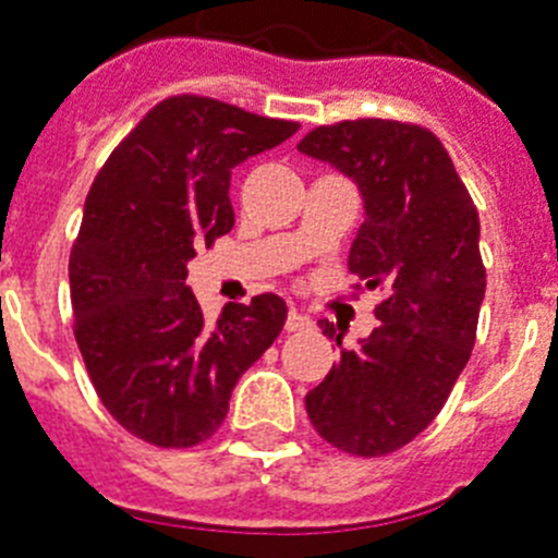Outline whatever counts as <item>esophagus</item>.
Returning <instances> with one entry per match:
<instances>
[{
	"label": "esophagus",
	"instance_id": "obj_1",
	"mask_svg": "<svg viewBox=\"0 0 558 558\" xmlns=\"http://www.w3.org/2000/svg\"><path fill=\"white\" fill-rule=\"evenodd\" d=\"M284 328H288V330H311L313 319H311V316H305V313L290 311L288 313V325H284Z\"/></svg>",
	"mask_w": 558,
	"mask_h": 558
}]
</instances>
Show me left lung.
<instances>
[{
    "label": "left lung",
    "mask_w": 558,
    "mask_h": 558,
    "mask_svg": "<svg viewBox=\"0 0 558 558\" xmlns=\"http://www.w3.org/2000/svg\"><path fill=\"white\" fill-rule=\"evenodd\" d=\"M299 150L353 179L365 222L348 268L388 296L379 328L305 396L311 425L351 456H388L416 439L448 402L476 342L485 299L478 214L448 150L422 124L344 119L319 124ZM362 288V284H356Z\"/></svg>",
    "instance_id": "8db88e82"
}]
</instances>
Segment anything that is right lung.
<instances>
[{
  "instance_id": "right-lung-1",
  "label": "right lung",
  "mask_w": 558,
  "mask_h": 558,
  "mask_svg": "<svg viewBox=\"0 0 558 558\" xmlns=\"http://www.w3.org/2000/svg\"><path fill=\"white\" fill-rule=\"evenodd\" d=\"M296 131L210 96H168L96 173L68 265L73 336L96 396L147 445L210 439L236 379L284 328L276 293L210 325L185 279L196 247L233 228L230 170Z\"/></svg>"
}]
</instances>
